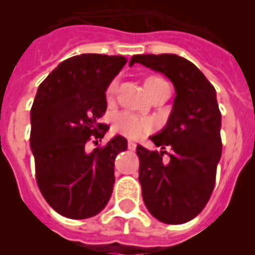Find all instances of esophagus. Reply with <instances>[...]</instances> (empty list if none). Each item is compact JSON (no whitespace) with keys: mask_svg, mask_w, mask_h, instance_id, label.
<instances>
[{"mask_svg":"<svg viewBox=\"0 0 255 255\" xmlns=\"http://www.w3.org/2000/svg\"><path fill=\"white\" fill-rule=\"evenodd\" d=\"M128 149H129V151H135L136 149L135 141H132V140H129V141H128Z\"/></svg>","mask_w":255,"mask_h":255,"instance_id":"34e87169","label":"esophagus"}]
</instances>
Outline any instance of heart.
Returning a JSON list of instances; mask_svg holds the SVG:
<instances>
[{"mask_svg": "<svg viewBox=\"0 0 255 255\" xmlns=\"http://www.w3.org/2000/svg\"><path fill=\"white\" fill-rule=\"evenodd\" d=\"M152 81H160V78H148L145 81V85H148ZM116 81H112L107 88V95L111 96L116 90ZM112 128L116 133L126 136L128 139H140L144 135H147L148 132L152 129L151 120L137 116L131 112L123 111L116 114L114 118V124Z\"/></svg>", "mask_w": 255, "mask_h": 255, "instance_id": "obj_1", "label": "heart"}]
</instances>
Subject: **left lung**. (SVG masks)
I'll return each mask as SVG.
<instances>
[{
    "label": "left lung",
    "instance_id": "1",
    "mask_svg": "<svg viewBox=\"0 0 255 255\" xmlns=\"http://www.w3.org/2000/svg\"><path fill=\"white\" fill-rule=\"evenodd\" d=\"M135 63L164 74L176 90L165 127L151 136L161 151L136 148L144 204L159 221L184 224L205 208L216 182L222 152L216 90L192 62L176 54L133 55L129 66Z\"/></svg>",
    "mask_w": 255,
    "mask_h": 255
}]
</instances>
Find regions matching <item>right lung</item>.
I'll return each mask as SVG.
<instances>
[{"label":"right lung","instance_id":"add662e5","mask_svg":"<svg viewBox=\"0 0 255 255\" xmlns=\"http://www.w3.org/2000/svg\"><path fill=\"white\" fill-rule=\"evenodd\" d=\"M126 63L122 55L81 54L59 63L38 87L30 111L37 184L47 204L67 218L96 216L111 197L114 161L127 140L116 135L92 152L86 144H98L107 132L100 123L106 91Z\"/></svg>","mask_w":255,"mask_h":255}]
</instances>
